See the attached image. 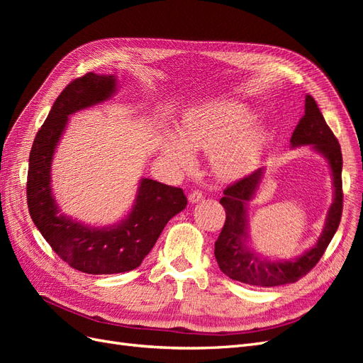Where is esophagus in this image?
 I'll return each instance as SVG.
<instances>
[{
  "label": "esophagus",
  "mask_w": 363,
  "mask_h": 363,
  "mask_svg": "<svg viewBox=\"0 0 363 363\" xmlns=\"http://www.w3.org/2000/svg\"><path fill=\"white\" fill-rule=\"evenodd\" d=\"M203 199V192L200 189H195L189 194V201L191 203H199Z\"/></svg>",
  "instance_id": "obj_1"
}]
</instances>
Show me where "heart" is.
I'll return each mask as SVG.
<instances>
[{
  "instance_id": "heart-1",
  "label": "heart",
  "mask_w": 363,
  "mask_h": 363,
  "mask_svg": "<svg viewBox=\"0 0 363 363\" xmlns=\"http://www.w3.org/2000/svg\"><path fill=\"white\" fill-rule=\"evenodd\" d=\"M252 112L236 101H218L186 113L179 136H167L163 155L183 168L194 163L191 150L212 156L219 179L235 180L251 171L265 145L267 130L250 124Z\"/></svg>"
}]
</instances>
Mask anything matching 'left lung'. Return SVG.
<instances>
[{"label": "left lung", "instance_id": "obj_1", "mask_svg": "<svg viewBox=\"0 0 363 363\" xmlns=\"http://www.w3.org/2000/svg\"><path fill=\"white\" fill-rule=\"evenodd\" d=\"M292 147L313 145V148L327 157L330 163L335 184V201L328 211L324 232L316 245L301 257L289 262H274L262 259L251 252L245 245L247 233V206L255 195L262 180L263 169L245 175L224 189V196L219 203L225 208V223L215 242V257L219 268L230 279L242 281L251 286H280L295 283L313 269L330 244L342 216V152L340 145L327 125L323 113L311 95L306 96L304 115L296 124L292 138Z\"/></svg>", "mask_w": 363, "mask_h": 363}]
</instances>
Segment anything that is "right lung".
I'll list each match as a JSON object with an SVG mask.
<instances>
[{
  "label": "right lung",
  "instance_id": "obj_1",
  "mask_svg": "<svg viewBox=\"0 0 363 363\" xmlns=\"http://www.w3.org/2000/svg\"><path fill=\"white\" fill-rule=\"evenodd\" d=\"M115 86V75L87 72L72 80L39 128L28 159L27 204L33 223L63 262L86 274H118L138 268L163 227L188 204L183 189L144 179L133 211L118 225H83L59 211L51 195L50 171L68 116L107 100Z\"/></svg>",
  "mask_w": 363,
  "mask_h": 363
}]
</instances>
